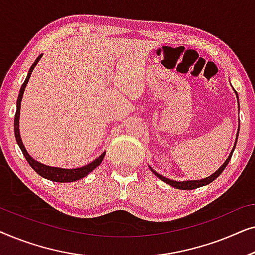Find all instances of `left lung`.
Instances as JSON below:
<instances>
[{
	"mask_svg": "<svg viewBox=\"0 0 255 255\" xmlns=\"http://www.w3.org/2000/svg\"><path fill=\"white\" fill-rule=\"evenodd\" d=\"M235 93H236V95H237V100H238V94H237V92H235ZM238 103H239V102H238ZM239 128H240V125H239V128H238V133H237V139H238V135H239ZM237 139H236L235 146H233L232 151H231V153H230L229 158L225 160V162L223 163V165H222L221 167H219V168H218L217 170H216V172H215L214 174H211L210 176L205 177V179H202V180H191V181H174V180L167 179V177L162 176V175H160L159 173H156L154 169L151 168V167H149V168H151L152 173H154V175L158 176L160 180H162L163 182H165V183L169 184L170 187H174V188H176V189H182V190H190V189H196V188H200V187L207 186V184L211 183L212 181H215L216 179H217V177H218L219 175H221V174L223 173V170L225 169V167L228 166V163L230 162V160H231V158H232L233 151H235V148H236V145H237Z\"/></svg>",
	"mask_w": 255,
	"mask_h": 255,
	"instance_id": "obj_1",
	"label": "left lung"
}]
</instances>
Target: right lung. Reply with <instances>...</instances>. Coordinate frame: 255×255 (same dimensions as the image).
<instances>
[{"instance_id":"add662e5","label":"right lung","mask_w":255,"mask_h":255,"mask_svg":"<svg viewBox=\"0 0 255 255\" xmlns=\"http://www.w3.org/2000/svg\"><path fill=\"white\" fill-rule=\"evenodd\" d=\"M43 57V54H40L38 57L34 62L31 66L29 69V73H27V76L25 79V81L23 82L22 87H20L19 94H18V99H17L16 102V114H15V121H13V130H15V137H16V141L18 144L20 151L23 152V155L25 156L26 161L29 162V165L32 167L34 172H37L40 176H43L44 179H47L50 181H53V182H73V181H78L82 177H85L88 175V174L96 168L97 166L102 162V160L106 155V152H103L99 158H96L94 161H92L88 165L79 167V168H72V169H67V168H59V167H51V166H46L44 163H40L34 160L32 156H30L29 153L26 152L25 147H24L22 138H20V133H19V114H20V102H22V97L24 94V90H25V87L29 82V79L31 76V73H32L33 68L36 67V65L38 64V61L40 60V58Z\"/></svg>"}]
</instances>
